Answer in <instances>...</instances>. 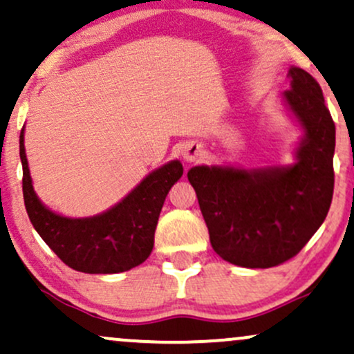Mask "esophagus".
<instances>
[{"mask_svg": "<svg viewBox=\"0 0 354 354\" xmlns=\"http://www.w3.org/2000/svg\"><path fill=\"white\" fill-rule=\"evenodd\" d=\"M203 155V147H201L198 142H187L183 147V156H185L186 162H194L199 156Z\"/></svg>", "mask_w": 354, "mask_h": 354, "instance_id": "obj_1", "label": "esophagus"}]
</instances>
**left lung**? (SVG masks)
I'll list each match as a JSON object with an SVG mask.
<instances>
[{
  "label": "left lung",
  "mask_w": 354,
  "mask_h": 354,
  "mask_svg": "<svg viewBox=\"0 0 354 354\" xmlns=\"http://www.w3.org/2000/svg\"><path fill=\"white\" fill-rule=\"evenodd\" d=\"M288 77L284 101L304 129L296 165L187 171L214 252L236 266L271 268L296 257L332 204L335 122L312 75L292 66Z\"/></svg>",
  "instance_id": "left-lung-1"
}]
</instances>
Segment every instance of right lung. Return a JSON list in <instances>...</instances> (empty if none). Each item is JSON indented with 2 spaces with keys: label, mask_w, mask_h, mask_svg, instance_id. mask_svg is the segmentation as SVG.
I'll return each instance as SVG.
<instances>
[{
  "label": "right lung",
  "mask_w": 354,
  "mask_h": 354,
  "mask_svg": "<svg viewBox=\"0 0 354 354\" xmlns=\"http://www.w3.org/2000/svg\"><path fill=\"white\" fill-rule=\"evenodd\" d=\"M19 156L28 216L66 266L88 274H113L132 270L150 257L165 198L183 176L178 160L151 171L113 209L95 217L70 218L52 212L35 196L26 158L24 129L19 136Z\"/></svg>",
  "instance_id": "right-lung-1"
}]
</instances>
